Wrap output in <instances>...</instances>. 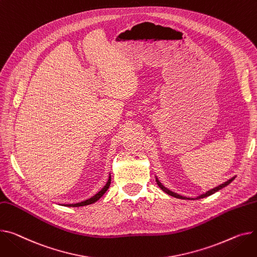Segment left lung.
<instances>
[{
    "mask_svg": "<svg viewBox=\"0 0 257 257\" xmlns=\"http://www.w3.org/2000/svg\"><path fill=\"white\" fill-rule=\"evenodd\" d=\"M234 178L235 177H233V178H231V179H229L228 181H226V182H224L223 184H221V185H219L218 187H215L214 189H211V190H209V191H207L206 193H203V194H201V195H199V196H197L196 198H189V197H185V196H182V195H179V194H177V193H175V192H173V191H170L169 189H167L166 187H164L160 182H159V180L157 179V177H156V182H157V184H158V186L161 188V189L165 192V193H167L168 195H172V196H174V197H177V198H181V199H199V198H203V197H207V196H210V195H212V194H214L215 192H217V191H219L220 189H222V188H224L225 186H227V185H229L233 180H234Z\"/></svg>",
    "mask_w": 257,
    "mask_h": 257,
    "instance_id": "8db88e82",
    "label": "left lung"
}]
</instances>
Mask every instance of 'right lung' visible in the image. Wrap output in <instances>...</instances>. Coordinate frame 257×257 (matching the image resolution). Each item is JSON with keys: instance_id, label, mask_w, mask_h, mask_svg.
I'll list each match as a JSON object with an SVG mask.
<instances>
[{"instance_id": "add662e5", "label": "right lung", "mask_w": 257, "mask_h": 257, "mask_svg": "<svg viewBox=\"0 0 257 257\" xmlns=\"http://www.w3.org/2000/svg\"><path fill=\"white\" fill-rule=\"evenodd\" d=\"M110 181H111V177H110V175H109V177H108V180H107V183L105 184V186L102 188V189L98 192V193H96L94 196H92L91 198H89V199H87V200H83V201H81V202H77V203H70V204H65L66 207H83V206H88V204H92V203H94V202H96L100 197H102L103 196V194L107 191V189L109 188V186H110Z\"/></svg>"}]
</instances>
